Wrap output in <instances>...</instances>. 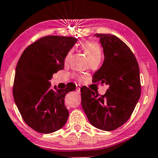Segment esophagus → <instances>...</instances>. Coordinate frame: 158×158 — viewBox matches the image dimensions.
<instances>
[{"label": "esophagus", "mask_w": 158, "mask_h": 158, "mask_svg": "<svg viewBox=\"0 0 158 158\" xmlns=\"http://www.w3.org/2000/svg\"><path fill=\"white\" fill-rule=\"evenodd\" d=\"M77 93L79 94L80 93V85H77Z\"/></svg>", "instance_id": "34e87169"}]
</instances>
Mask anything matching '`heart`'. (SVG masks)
I'll return each mask as SVG.
<instances>
[{"mask_svg":"<svg viewBox=\"0 0 158 158\" xmlns=\"http://www.w3.org/2000/svg\"><path fill=\"white\" fill-rule=\"evenodd\" d=\"M81 48L84 50L86 53L87 56L88 57L90 62L94 61H100L101 57H102V50L101 48V45L97 41H87L85 42L81 43ZM72 53H73V50H70L66 54L64 58V62L68 63L71 59ZM75 77L77 79L80 80L81 77L78 75H75Z\"/></svg>","mask_w":158,"mask_h":158,"instance_id":"obj_1","label":"heart"}]
</instances>
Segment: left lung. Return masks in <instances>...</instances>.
<instances>
[{
	"label": "left lung",
	"mask_w": 158,
	"mask_h": 158,
	"mask_svg": "<svg viewBox=\"0 0 158 158\" xmlns=\"http://www.w3.org/2000/svg\"><path fill=\"white\" fill-rule=\"evenodd\" d=\"M104 52V61L94 73V82L108 86L99 96L88 88H81V106L92 126L113 131L126 123L141 94L139 65L131 49L111 34L97 33Z\"/></svg>",
	"instance_id": "1"
}]
</instances>
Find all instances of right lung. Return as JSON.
Wrapping results in <instances>:
<instances>
[{
	"mask_svg": "<svg viewBox=\"0 0 158 158\" xmlns=\"http://www.w3.org/2000/svg\"><path fill=\"white\" fill-rule=\"evenodd\" d=\"M77 41L73 37L44 36L29 45L18 61L14 100L23 121L39 133L58 131L68 120L64 97L76 85L70 82L65 89H53L50 80L64 69L65 56Z\"/></svg>",
	"mask_w": 158,
	"mask_h": 158,
	"instance_id": "obj_1",
	"label": "right lung"
}]
</instances>
